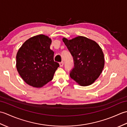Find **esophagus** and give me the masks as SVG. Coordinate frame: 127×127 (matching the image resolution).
Instances as JSON below:
<instances>
[{"mask_svg": "<svg viewBox=\"0 0 127 127\" xmlns=\"http://www.w3.org/2000/svg\"><path fill=\"white\" fill-rule=\"evenodd\" d=\"M63 64H64V63H63V62H60V63H59V66H60L61 67H62V66H63Z\"/></svg>", "mask_w": 127, "mask_h": 127, "instance_id": "esophagus-1", "label": "esophagus"}]
</instances>
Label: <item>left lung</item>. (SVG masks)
I'll return each mask as SVG.
<instances>
[{"mask_svg": "<svg viewBox=\"0 0 127 127\" xmlns=\"http://www.w3.org/2000/svg\"><path fill=\"white\" fill-rule=\"evenodd\" d=\"M73 57L74 68L70 76L78 85L87 86L92 84L104 69L105 58L101 48L93 40L78 36L71 40L62 39Z\"/></svg>", "mask_w": 127, "mask_h": 127, "instance_id": "8db88e82", "label": "left lung"}]
</instances>
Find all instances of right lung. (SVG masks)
I'll list each match as a JSON object with an SVG mask.
<instances>
[{"label": "right lung", "instance_id": "1", "mask_svg": "<svg viewBox=\"0 0 127 127\" xmlns=\"http://www.w3.org/2000/svg\"><path fill=\"white\" fill-rule=\"evenodd\" d=\"M51 39L43 34L27 40L16 55V68L27 84L41 88L53 79L59 65L50 49Z\"/></svg>", "mask_w": 127, "mask_h": 127}]
</instances>
